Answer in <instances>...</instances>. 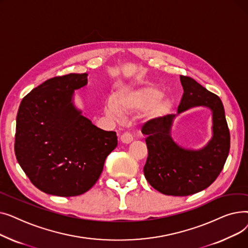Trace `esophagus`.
Returning a JSON list of instances; mask_svg holds the SVG:
<instances>
[{"label": "esophagus", "instance_id": "34e87169", "mask_svg": "<svg viewBox=\"0 0 248 248\" xmlns=\"http://www.w3.org/2000/svg\"><path fill=\"white\" fill-rule=\"evenodd\" d=\"M121 140L124 144H129V142H132L134 140V136L131 133L125 132L121 136Z\"/></svg>", "mask_w": 248, "mask_h": 248}]
</instances>
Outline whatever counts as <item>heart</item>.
Masks as SVG:
<instances>
[{"label": "heart", "mask_w": 248, "mask_h": 248, "mask_svg": "<svg viewBox=\"0 0 248 248\" xmlns=\"http://www.w3.org/2000/svg\"><path fill=\"white\" fill-rule=\"evenodd\" d=\"M161 90L154 86H146L138 89H124L112 97V106L107 108L109 115L119 112L128 113L136 110H144L149 108L155 115H164L171 108V102L167 98H161Z\"/></svg>", "instance_id": "b5f03b06"}]
</instances>
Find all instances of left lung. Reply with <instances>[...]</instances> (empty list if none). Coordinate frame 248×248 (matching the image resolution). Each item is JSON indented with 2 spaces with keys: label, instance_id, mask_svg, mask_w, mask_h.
Listing matches in <instances>:
<instances>
[{
  "label": "left lung",
  "instance_id": "8db88e82",
  "mask_svg": "<svg viewBox=\"0 0 248 248\" xmlns=\"http://www.w3.org/2000/svg\"><path fill=\"white\" fill-rule=\"evenodd\" d=\"M184 89L178 113L204 106L213 112V138L200 151L185 150L175 144L170 129L175 114L155 117L141 127L147 137L148 159L144 174L150 185L165 195L188 196L209 187L222 171L230 150V133L224 108L218 95L193 78L180 76Z\"/></svg>",
  "mask_w": 248,
  "mask_h": 248
}]
</instances>
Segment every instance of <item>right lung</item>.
Wrapping results in <instances>:
<instances>
[{"instance_id": "1", "label": "right lung", "mask_w": 248, "mask_h": 248, "mask_svg": "<svg viewBox=\"0 0 248 248\" xmlns=\"http://www.w3.org/2000/svg\"><path fill=\"white\" fill-rule=\"evenodd\" d=\"M86 76L50 78L19 107L16 158L31 183L44 193L71 197L87 192L117 146L115 132L95 126L73 107V90L87 83Z\"/></svg>"}]
</instances>
